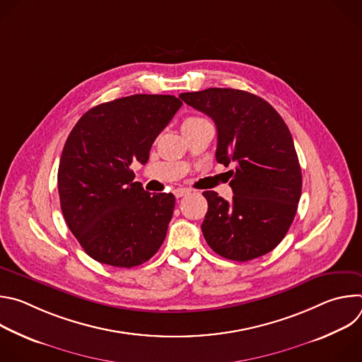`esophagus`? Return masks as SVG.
Returning <instances> with one entry per match:
<instances>
[{"label": "esophagus", "instance_id": "obj_1", "mask_svg": "<svg viewBox=\"0 0 362 362\" xmlns=\"http://www.w3.org/2000/svg\"><path fill=\"white\" fill-rule=\"evenodd\" d=\"M190 192H192L190 189H185V187H179V189H175V190H173V193H175V196H176V197L186 196V194H189Z\"/></svg>", "mask_w": 362, "mask_h": 362}]
</instances>
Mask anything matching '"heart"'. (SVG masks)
<instances>
[{
  "label": "heart",
  "instance_id": "obj_1",
  "mask_svg": "<svg viewBox=\"0 0 362 362\" xmlns=\"http://www.w3.org/2000/svg\"><path fill=\"white\" fill-rule=\"evenodd\" d=\"M202 122H204V119H202V117H197V116H190V117H186V119L183 120V123H182V130H185V129H187V127H190V126L199 124V123H202Z\"/></svg>",
  "mask_w": 362,
  "mask_h": 362
}]
</instances>
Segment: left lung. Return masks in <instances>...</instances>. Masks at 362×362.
Returning <instances> with one entry per match:
<instances>
[{
    "label": "left lung",
    "mask_w": 362,
    "mask_h": 362,
    "mask_svg": "<svg viewBox=\"0 0 362 362\" xmlns=\"http://www.w3.org/2000/svg\"><path fill=\"white\" fill-rule=\"evenodd\" d=\"M186 105L216 124V160L230 172V202L203 192L202 223L208 245L230 261L246 262L275 249L295 218L302 173L288 126L264 98L235 88L182 93Z\"/></svg>",
    "instance_id": "1"
}]
</instances>
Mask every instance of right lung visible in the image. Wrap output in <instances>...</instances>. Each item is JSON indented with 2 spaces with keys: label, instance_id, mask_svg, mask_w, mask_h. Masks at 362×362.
Listing matches in <instances>:
<instances>
[{
  "label": "right lung",
  "instance_id": "obj_1",
  "mask_svg": "<svg viewBox=\"0 0 362 362\" xmlns=\"http://www.w3.org/2000/svg\"><path fill=\"white\" fill-rule=\"evenodd\" d=\"M182 101L134 94L81 116L64 144L57 183L69 229L100 264L133 268L162 246L175 209L172 193L150 194L133 182L132 163H147L153 141Z\"/></svg>",
  "mask_w": 362,
  "mask_h": 362
}]
</instances>
